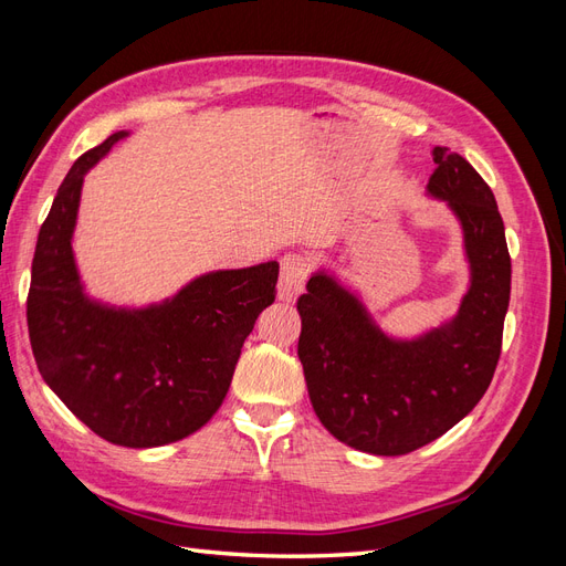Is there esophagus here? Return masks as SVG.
<instances>
[{
  "instance_id": "esophagus-1",
  "label": "esophagus",
  "mask_w": 566,
  "mask_h": 566,
  "mask_svg": "<svg viewBox=\"0 0 566 566\" xmlns=\"http://www.w3.org/2000/svg\"><path fill=\"white\" fill-rule=\"evenodd\" d=\"M312 271V262L304 254H285L281 262V279H279V297L293 302L304 290L306 276Z\"/></svg>"
}]
</instances>
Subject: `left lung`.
<instances>
[{
  "label": "left lung",
  "instance_id": "left-lung-1",
  "mask_svg": "<svg viewBox=\"0 0 566 566\" xmlns=\"http://www.w3.org/2000/svg\"><path fill=\"white\" fill-rule=\"evenodd\" d=\"M427 193L458 217L470 287L458 314L416 339H394L335 276L316 271L297 300L306 389L335 439L373 455H403L447 434L484 397L499 366L510 304L505 227L489 184L447 146Z\"/></svg>",
  "mask_w": 566,
  "mask_h": 566
}]
</instances>
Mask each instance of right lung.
<instances>
[{
    "label": "right lung",
    "mask_w": 566,
    "mask_h": 566,
    "mask_svg": "<svg viewBox=\"0 0 566 566\" xmlns=\"http://www.w3.org/2000/svg\"><path fill=\"white\" fill-rule=\"evenodd\" d=\"M125 136L80 156L59 188L32 260L28 333L44 382L94 434L153 449L217 413L245 337L276 300L279 262L210 271L144 310L84 295L73 254L82 181Z\"/></svg>",
    "instance_id": "right-lung-1"
}]
</instances>
